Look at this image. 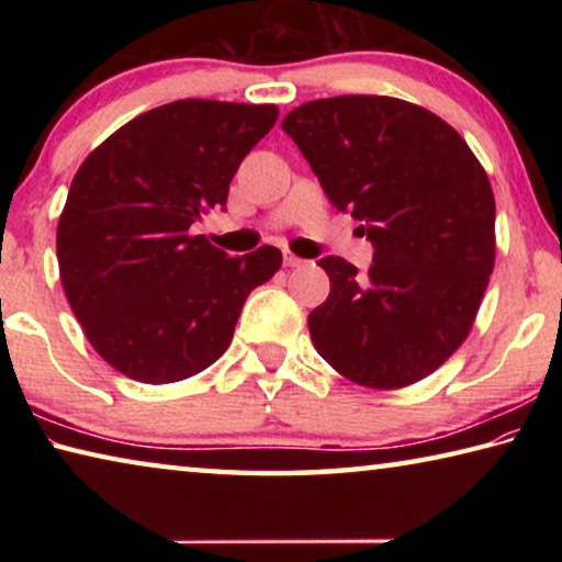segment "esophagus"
Here are the masks:
<instances>
[{"instance_id": "esophagus-1", "label": "esophagus", "mask_w": 562, "mask_h": 562, "mask_svg": "<svg viewBox=\"0 0 562 562\" xmlns=\"http://www.w3.org/2000/svg\"><path fill=\"white\" fill-rule=\"evenodd\" d=\"M304 265H307V260H302V258H297V255H292V252H284V268L297 270V268H304Z\"/></svg>"}]
</instances>
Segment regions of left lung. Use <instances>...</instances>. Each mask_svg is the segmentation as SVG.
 Here are the masks:
<instances>
[{
	"instance_id": "8db88e82",
	"label": "left lung",
	"mask_w": 562,
	"mask_h": 562,
	"mask_svg": "<svg viewBox=\"0 0 562 562\" xmlns=\"http://www.w3.org/2000/svg\"><path fill=\"white\" fill-rule=\"evenodd\" d=\"M329 203L374 245L367 274L337 255L317 265L329 297L307 325L349 382L398 389L429 376L469 335L496 260L488 176L449 123L392 97H335L290 111Z\"/></svg>"
}]
</instances>
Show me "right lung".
Instances as JSON below:
<instances>
[{
	"instance_id": "obj_1",
	"label": "right lung",
	"mask_w": 562,
	"mask_h": 562,
	"mask_svg": "<svg viewBox=\"0 0 562 562\" xmlns=\"http://www.w3.org/2000/svg\"><path fill=\"white\" fill-rule=\"evenodd\" d=\"M274 121L272 103L173 101L76 170L56 227L59 274L83 335L121 374L170 384L203 372L231 345L247 294L280 270L278 247L231 258L193 235Z\"/></svg>"
}]
</instances>
